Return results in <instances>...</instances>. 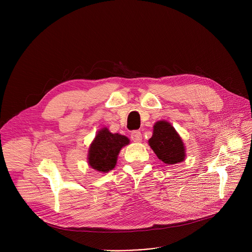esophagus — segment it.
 Listing matches in <instances>:
<instances>
[{
	"label": "esophagus",
	"mask_w": 252,
	"mask_h": 252,
	"mask_svg": "<svg viewBox=\"0 0 252 252\" xmlns=\"http://www.w3.org/2000/svg\"><path fill=\"white\" fill-rule=\"evenodd\" d=\"M130 138H131V140H133L134 142L140 143V142L142 141V134H141V131H139V130H134L133 133H131V135H130Z\"/></svg>",
	"instance_id": "obj_1"
}]
</instances>
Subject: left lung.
Returning a JSON list of instances; mask_svg holds the SVG:
<instances>
[{"label": "left lung", "instance_id": "8db88e82", "mask_svg": "<svg viewBox=\"0 0 252 252\" xmlns=\"http://www.w3.org/2000/svg\"><path fill=\"white\" fill-rule=\"evenodd\" d=\"M153 152L166 164H177L186 158V148L176 128L166 121H158L153 126V134L148 141Z\"/></svg>", "mask_w": 252, "mask_h": 252}]
</instances>
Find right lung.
Masks as SVG:
<instances>
[{
  "mask_svg": "<svg viewBox=\"0 0 252 252\" xmlns=\"http://www.w3.org/2000/svg\"><path fill=\"white\" fill-rule=\"evenodd\" d=\"M128 144L127 137L112 134L107 127H102L90 144L87 158L89 165L101 174L108 173L115 167L119 152Z\"/></svg>",
  "mask_w": 252,
  "mask_h": 252,
  "instance_id": "right-lung-1",
  "label": "right lung"
}]
</instances>
